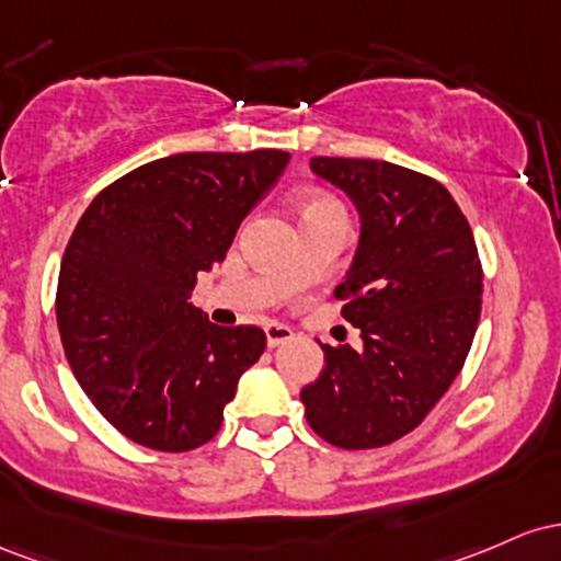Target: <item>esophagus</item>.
Here are the masks:
<instances>
[{
    "label": "esophagus",
    "mask_w": 561,
    "mask_h": 561,
    "mask_svg": "<svg viewBox=\"0 0 561 561\" xmlns=\"http://www.w3.org/2000/svg\"><path fill=\"white\" fill-rule=\"evenodd\" d=\"M264 333H267V347H280V344L294 339V331L283 323H267L264 325Z\"/></svg>",
    "instance_id": "34e87169"
}]
</instances>
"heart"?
Segmentation results:
<instances>
[{
  "mask_svg": "<svg viewBox=\"0 0 561 561\" xmlns=\"http://www.w3.org/2000/svg\"><path fill=\"white\" fill-rule=\"evenodd\" d=\"M297 206H299L301 222H305V219H320V217H347V214H344V206L325 191H305L299 196Z\"/></svg>",
  "mask_w": 561,
  "mask_h": 561,
  "instance_id": "b5f03b06",
  "label": "heart"
}]
</instances>
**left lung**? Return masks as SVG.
<instances>
[{
	"mask_svg": "<svg viewBox=\"0 0 561 561\" xmlns=\"http://www.w3.org/2000/svg\"><path fill=\"white\" fill-rule=\"evenodd\" d=\"M312 172L360 211V247L336 286L363 350L320 344L325 368L301 389L307 424L344 450L413 432L467 360L482 307L474 236L437 180L389 161L314 156Z\"/></svg>",
	"mask_w": 561,
	"mask_h": 561,
	"instance_id": "obj_1",
	"label": "left lung"
}]
</instances>
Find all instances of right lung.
<instances>
[{"instance_id":"1","label":"right lung","mask_w":561,"mask_h":561,"mask_svg":"<svg viewBox=\"0 0 561 561\" xmlns=\"http://www.w3.org/2000/svg\"><path fill=\"white\" fill-rule=\"evenodd\" d=\"M291 156L174 153L111 182L81 214L58 275V329L73 376L131 443L206 445L241 374L267 347L256 325L209 323L191 294Z\"/></svg>"}]
</instances>
